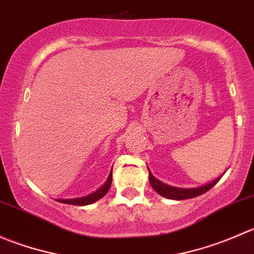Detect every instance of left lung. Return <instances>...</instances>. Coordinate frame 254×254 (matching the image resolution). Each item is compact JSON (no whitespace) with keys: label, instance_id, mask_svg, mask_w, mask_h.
<instances>
[{"label":"left lung","instance_id":"8db88e82","mask_svg":"<svg viewBox=\"0 0 254 254\" xmlns=\"http://www.w3.org/2000/svg\"><path fill=\"white\" fill-rule=\"evenodd\" d=\"M220 178H221V177L214 179V181L210 182V183L204 184V186L195 187V188H179V187L168 186V184L163 183L160 179L153 177L152 173L148 170V181H150L151 187H152L160 195H162L163 198L172 199V200H184V199H190L201 195V194L206 193L209 189H211L212 187L220 181Z\"/></svg>","mask_w":254,"mask_h":254}]
</instances>
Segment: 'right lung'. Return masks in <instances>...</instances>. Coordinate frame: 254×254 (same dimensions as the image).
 <instances>
[{
  "mask_svg": "<svg viewBox=\"0 0 254 254\" xmlns=\"http://www.w3.org/2000/svg\"><path fill=\"white\" fill-rule=\"evenodd\" d=\"M113 170V168H112ZM112 171L109 173L108 179H107L106 183L101 187V188L97 189L96 191L93 193L88 194L86 196H79V198H71V199H56L58 201L64 204H71V205H79V206H84V205H89V204H93L96 203L97 200H99L101 198H103L107 193H108L109 188L112 186Z\"/></svg>",
  "mask_w": 254,
  "mask_h": 254,
  "instance_id": "add662e5",
  "label": "right lung"
}]
</instances>
